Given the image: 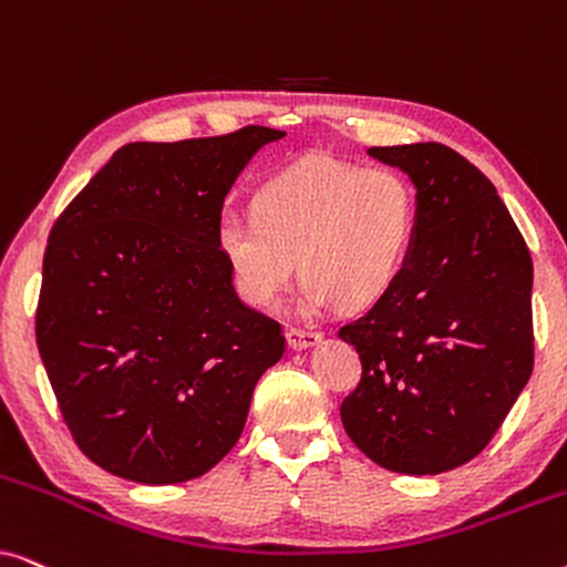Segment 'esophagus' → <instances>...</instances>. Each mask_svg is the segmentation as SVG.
Returning <instances> with one entry per match:
<instances>
[{
	"label": "esophagus",
	"mask_w": 567,
	"mask_h": 567,
	"mask_svg": "<svg viewBox=\"0 0 567 567\" xmlns=\"http://www.w3.org/2000/svg\"><path fill=\"white\" fill-rule=\"evenodd\" d=\"M286 340H289V346L293 348V351H307V348L320 343L322 336H320V332H312V330L286 328Z\"/></svg>",
	"instance_id": "obj_1"
}]
</instances>
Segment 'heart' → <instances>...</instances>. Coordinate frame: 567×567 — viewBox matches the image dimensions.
Instances as JSON below:
<instances>
[{
  "instance_id": "heart-1",
  "label": "heart",
  "mask_w": 567,
  "mask_h": 567,
  "mask_svg": "<svg viewBox=\"0 0 567 567\" xmlns=\"http://www.w3.org/2000/svg\"><path fill=\"white\" fill-rule=\"evenodd\" d=\"M417 231V193L392 167L317 157L260 185L252 214H224L216 247L235 291L255 309L278 305L297 274L301 309L377 305L405 270Z\"/></svg>"
}]
</instances>
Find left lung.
I'll use <instances>...</instances> for the list:
<instances>
[{
  "label": "left lung",
  "mask_w": 567,
  "mask_h": 567,
  "mask_svg": "<svg viewBox=\"0 0 567 567\" xmlns=\"http://www.w3.org/2000/svg\"><path fill=\"white\" fill-rule=\"evenodd\" d=\"M417 193V231L392 291L338 336L361 382L340 405L379 467L439 475L475 460L529 382L534 266L480 169L444 144L371 146Z\"/></svg>",
  "instance_id": "obj_1"
}]
</instances>
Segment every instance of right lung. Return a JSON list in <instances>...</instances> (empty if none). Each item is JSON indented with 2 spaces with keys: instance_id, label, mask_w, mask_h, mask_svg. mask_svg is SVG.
<instances>
[{
  "instance_id": "add662e5",
  "label": "right lung",
  "mask_w": 567,
  "mask_h": 567,
  "mask_svg": "<svg viewBox=\"0 0 567 567\" xmlns=\"http://www.w3.org/2000/svg\"><path fill=\"white\" fill-rule=\"evenodd\" d=\"M284 131L134 142L49 235L35 340L76 446L144 485L200 477L245 429L281 324L237 297L216 247L224 198Z\"/></svg>"
}]
</instances>
